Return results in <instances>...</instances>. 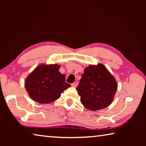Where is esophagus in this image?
Returning a JSON list of instances; mask_svg holds the SVG:
<instances>
[{
  "instance_id": "obj_1",
  "label": "esophagus",
  "mask_w": 146,
  "mask_h": 146,
  "mask_svg": "<svg viewBox=\"0 0 146 146\" xmlns=\"http://www.w3.org/2000/svg\"><path fill=\"white\" fill-rule=\"evenodd\" d=\"M77 85H78V82H76L71 84V86H72V87H74V88H76V86H77Z\"/></svg>"
}]
</instances>
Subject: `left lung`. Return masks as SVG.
Returning a JSON list of instances; mask_svg holds the SVG:
<instances>
[{"label":"left lung","mask_w":146,"mask_h":146,"mask_svg":"<svg viewBox=\"0 0 146 146\" xmlns=\"http://www.w3.org/2000/svg\"><path fill=\"white\" fill-rule=\"evenodd\" d=\"M117 88L114 76L100 63L85 68L76 90L82 105L95 111L107 108L112 103Z\"/></svg>","instance_id":"left-lung-1"}]
</instances>
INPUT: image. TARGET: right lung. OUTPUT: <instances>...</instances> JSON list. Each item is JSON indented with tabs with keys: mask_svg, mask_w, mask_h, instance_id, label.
Listing matches in <instances>:
<instances>
[{
	"mask_svg": "<svg viewBox=\"0 0 146 146\" xmlns=\"http://www.w3.org/2000/svg\"><path fill=\"white\" fill-rule=\"evenodd\" d=\"M60 68L58 64H41L27 76L24 86L32 100L40 104L51 103L71 87L65 82L66 75L58 71Z\"/></svg>",
	"mask_w": 146,
	"mask_h": 146,
	"instance_id": "1",
	"label": "right lung"
}]
</instances>
